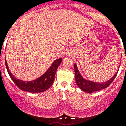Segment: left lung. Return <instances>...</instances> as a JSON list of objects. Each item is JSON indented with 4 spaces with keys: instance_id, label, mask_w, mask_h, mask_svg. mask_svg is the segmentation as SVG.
I'll use <instances>...</instances> for the list:
<instances>
[{
    "instance_id": "obj_1",
    "label": "left lung",
    "mask_w": 126,
    "mask_h": 126,
    "mask_svg": "<svg viewBox=\"0 0 126 126\" xmlns=\"http://www.w3.org/2000/svg\"><path fill=\"white\" fill-rule=\"evenodd\" d=\"M74 68H75V80L76 83L77 84V86L79 87V89L81 91H84L85 93H94L96 91H100L102 89H106V87H108L112 81L114 80V79L116 78L117 75V73L118 72L119 68L118 71H116V74H114V75L112 77V78L109 79L106 82H94L92 80H87L81 75L80 73V71L78 69L77 65H76V63L74 64Z\"/></svg>"
}]
</instances>
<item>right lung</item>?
<instances>
[{"label": "right lung", "mask_w": 126, "mask_h": 126, "mask_svg": "<svg viewBox=\"0 0 126 126\" xmlns=\"http://www.w3.org/2000/svg\"><path fill=\"white\" fill-rule=\"evenodd\" d=\"M61 58L55 59L49 68L42 76L31 81H25L16 78L9 70L6 60H5V64L10 78L19 89L29 93H40L47 91L52 85L54 81L56 71L59 65L61 64Z\"/></svg>", "instance_id": "1"}]
</instances>
